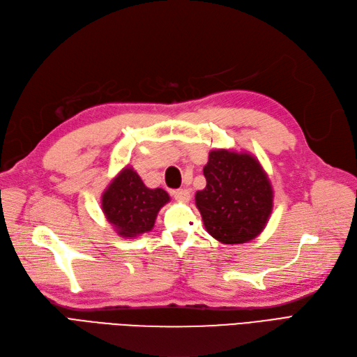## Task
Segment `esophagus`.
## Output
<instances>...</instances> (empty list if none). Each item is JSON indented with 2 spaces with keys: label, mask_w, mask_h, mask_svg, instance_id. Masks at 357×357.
<instances>
[{
  "label": "esophagus",
  "mask_w": 357,
  "mask_h": 357,
  "mask_svg": "<svg viewBox=\"0 0 357 357\" xmlns=\"http://www.w3.org/2000/svg\"><path fill=\"white\" fill-rule=\"evenodd\" d=\"M173 195H174V198L180 202H188L190 199V192L188 189H178Z\"/></svg>",
  "instance_id": "1"
}]
</instances>
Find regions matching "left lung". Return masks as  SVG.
<instances>
[{"label":"left lung","mask_w":357,"mask_h":357,"mask_svg":"<svg viewBox=\"0 0 357 357\" xmlns=\"http://www.w3.org/2000/svg\"><path fill=\"white\" fill-rule=\"evenodd\" d=\"M206 186L195 195L204 226L221 243H245L260 235L273 208V189L252 155L229 149L210 152Z\"/></svg>","instance_id":"1"}]
</instances>
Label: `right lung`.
I'll return each instance as SVG.
<instances>
[{
	"mask_svg": "<svg viewBox=\"0 0 357 357\" xmlns=\"http://www.w3.org/2000/svg\"><path fill=\"white\" fill-rule=\"evenodd\" d=\"M169 202L164 189H149L131 167H126L102 195V210L122 238H137L153 229L156 215Z\"/></svg>",
	"mask_w": 357,
	"mask_h": 357,
	"instance_id": "right-lung-1",
	"label": "right lung"
}]
</instances>
